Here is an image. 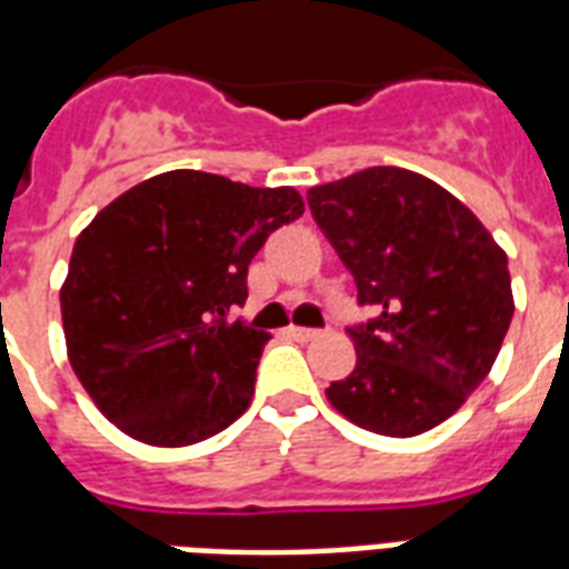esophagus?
<instances>
[{
	"mask_svg": "<svg viewBox=\"0 0 569 569\" xmlns=\"http://www.w3.org/2000/svg\"><path fill=\"white\" fill-rule=\"evenodd\" d=\"M290 339H297V342H312L321 336V330H312V327H288Z\"/></svg>",
	"mask_w": 569,
	"mask_h": 569,
	"instance_id": "34e87169",
	"label": "esophagus"
}]
</instances>
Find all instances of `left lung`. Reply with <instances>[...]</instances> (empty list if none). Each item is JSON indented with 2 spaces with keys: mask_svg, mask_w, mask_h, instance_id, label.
<instances>
[{
  "mask_svg": "<svg viewBox=\"0 0 569 569\" xmlns=\"http://www.w3.org/2000/svg\"><path fill=\"white\" fill-rule=\"evenodd\" d=\"M309 209L379 312L348 330L358 363L327 400L381 437L433 430L500 355L516 312L506 251L458 197L400 166L318 184Z\"/></svg>",
  "mask_w": 569,
  "mask_h": 569,
  "instance_id": "left-lung-1",
  "label": "left lung"
}]
</instances>
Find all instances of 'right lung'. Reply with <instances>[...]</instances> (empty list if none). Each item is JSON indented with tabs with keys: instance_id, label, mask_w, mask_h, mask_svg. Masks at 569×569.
<instances>
[{
	"instance_id": "obj_1",
	"label": "right lung",
	"mask_w": 569,
	"mask_h": 569,
	"mask_svg": "<svg viewBox=\"0 0 569 569\" xmlns=\"http://www.w3.org/2000/svg\"><path fill=\"white\" fill-rule=\"evenodd\" d=\"M302 211L293 188L172 169L87 223L60 312L74 376L111 425L181 449L242 416L269 333L230 321V309L244 306L269 233Z\"/></svg>"
}]
</instances>
